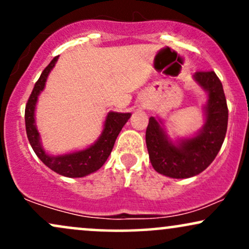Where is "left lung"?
<instances>
[{
    "label": "left lung",
    "instance_id": "obj_1",
    "mask_svg": "<svg viewBox=\"0 0 249 249\" xmlns=\"http://www.w3.org/2000/svg\"><path fill=\"white\" fill-rule=\"evenodd\" d=\"M193 79L205 92V124L194 136L172 141L161 119L150 117L146 146L151 164L162 176L185 179L206 170L225 141L228 123L227 102L222 84L214 71H199Z\"/></svg>",
    "mask_w": 249,
    "mask_h": 249
}]
</instances>
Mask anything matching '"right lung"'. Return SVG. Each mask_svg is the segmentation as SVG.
Returning a JSON list of instances; mask_svg holds the SVG:
<instances>
[{
	"instance_id": "obj_1",
	"label": "right lung",
	"mask_w": 249,
	"mask_h": 249,
	"mask_svg": "<svg viewBox=\"0 0 249 249\" xmlns=\"http://www.w3.org/2000/svg\"><path fill=\"white\" fill-rule=\"evenodd\" d=\"M57 59H58V56H56L43 70L41 77L36 82L33 92L28 99L24 116L25 130H27L28 139L34 152L43 161V164L61 176L68 177V178H82V177L96 172L104 165L111 154L119 132L130 119L131 113L113 112V111L108 112L101 136L92 145L84 150L73 151V152L59 154V156H53L45 152L41 142V136L36 126L35 110L39 93L44 90L45 82L51 70L55 67Z\"/></svg>"
}]
</instances>
